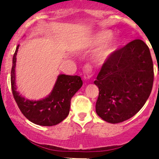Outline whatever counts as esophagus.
I'll return each mask as SVG.
<instances>
[{"label":"esophagus","mask_w":159,"mask_h":159,"mask_svg":"<svg viewBox=\"0 0 159 159\" xmlns=\"http://www.w3.org/2000/svg\"><path fill=\"white\" fill-rule=\"evenodd\" d=\"M91 70H92V67L89 64H86L84 67V74L83 75V78L84 80L90 79L92 77V74H91Z\"/></svg>","instance_id":"obj_1"}]
</instances>
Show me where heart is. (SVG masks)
Returning <instances> with one entry per match:
<instances>
[{
  "instance_id": "b5f03b06",
  "label": "heart",
  "mask_w": 159,
  "mask_h": 159,
  "mask_svg": "<svg viewBox=\"0 0 159 159\" xmlns=\"http://www.w3.org/2000/svg\"><path fill=\"white\" fill-rule=\"evenodd\" d=\"M112 32L109 31H102V32H99L94 36L93 39L92 41V45L93 47L95 46L101 45V44L104 43L107 40H109V39L112 37ZM117 46H118V41L116 39L112 40L111 42L107 43L103 47L100 49L96 53V59L98 61H105L116 49Z\"/></svg>"
}]
</instances>
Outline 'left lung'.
Wrapping results in <instances>:
<instances>
[{"mask_svg":"<svg viewBox=\"0 0 159 159\" xmlns=\"http://www.w3.org/2000/svg\"><path fill=\"white\" fill-rule=\"evenodd\" d=\"M153 81L148 47L141 39L129 43L108 57L94 81L99 91L96 113L110 124L131 118L145 104Z\"/></svg>","mask_w":159,"mask_h":159,"instance_id":"left-lung-1","label":"left lung"}]
</instances>
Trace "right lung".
<instances>
[{
  "mask_svg": "<svg viewBox=\"0 0 159 159\" xmlns=\"http://www.w3.org/2000/svg\"><path fill=\"white\" fill-rule=\"evenodd\" d=\"M19 45L13 56L11 83L14 98L18 108L26 118L33 124L40 126H54L62 122L70 112V99L82 86L79 76L59 75L53 90L46 98L30 100L17 91L15 81L16 56Z\"/></svg>",
  "mask_w": 159,
  "mask_h": 159,
  "instance_id": "right-lung-1",
  "label": "right lung"
}]
</instances>
